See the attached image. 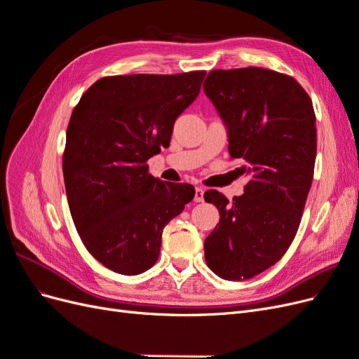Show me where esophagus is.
<instances>
[{
	"label": "esophagus",
	"mask_w": 359,
	"mask_h": 359,
	"mask_svg": "<svg viewBox=\"0 0 359 359\" xmlns=\"http://www.w3.org/2000/svg\"><path fill=\"white\" fill-rule=\"evenodd\" d=\"M194 202H203V189L199 186L194 190Z\"/></svg>",
	"instance_id": "obj_1"
}]
</instances>
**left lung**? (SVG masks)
<instances>
[{"label":"left lung","instance_id":"1","mask_svg":"<svg viewBox=\"0 0 359 359\" xmlns=\"http://www.w3.org/2000/svg\"><path fill=\"white\" fill-rule=\"evenodd\" d=\"M203 91L248 177L232 202L215 190L203 194L220 212L205 260L224 280H247L277 264L297 235L316 160V116L302 86L274 70H212Z\"/></svg>","mask_w":359,"mask_h":359}]
</instances>
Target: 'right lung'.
<instances>
[{"instance_id":"1","label":"right lung","mask_w":359,"mask_h":359,"mask_svg":"<svg viewBox=\"0 0 359 359\" xmlns=\"http://www.w3.org/2000/svg\"><path fill=\"white\" fill-rule=\"evenodd\" d=\"M205 74L109 76L73 109L62 156L72 219L86 250L114 273L153 266L165 226L194 198L190 184L148 173L147 160L169 145Z\"/></svg>"}]
</instances>
